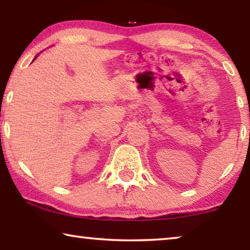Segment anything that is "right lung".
Here are the masks:
<instances>
[{"instance_id": "add662e5", "label": "right lung", "mask_w": 250, "mask_h": 250, "mask_svg": "<svg viewBox=\"0 0 250 250\" xmlns=\"http://www.w3.org/2000/svg\"><path fill=\"white\" fill-rule=\"evenodd\" d=\"M35 58H36V57H35Z\"/></svg>"}]
</instances>
